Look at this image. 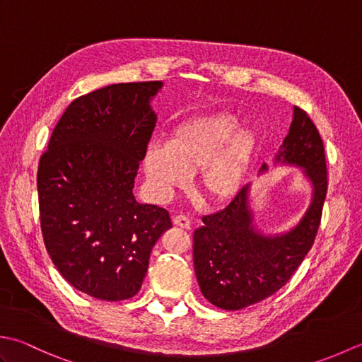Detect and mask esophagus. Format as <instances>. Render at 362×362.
Returning a JSON list of instances; mask_svg holds the SVG:
<instances>
[{"mask_svg": "<svg viewBox=\"0 0 362 362\" xmlns=\"http://www.w3.org/2000/svg\"><path fill=\"white\" fill-rule=\"evenodd\" d=\"M173 222H174V226L180 227V228H185V230H188L191 227V221L187 216H183V214H179V216H174Z\"/></svg>", "mask_w": 362, "mask_h": 362, "instance_id": "1", "label": "esophagus"}]
</instances>
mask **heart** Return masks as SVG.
<instances>
[{"instance_id": "b5f03b06", "label": "heart", "mask_w": 362, "mask_h": 362, "mask_svg": "<svg viewBox=\"0 0 362 362\" xmlns=\"http://www.w3.org/2000/svg\"><path fill=\"white\" fill-rule=\"evenodd\" d=\"M259 140V130L240 126L233 113L197 115L177 124L166 146L152 143L146 149V180L158 201H168L197 171L201 193L213 204H224L241 189Z\"/></svg>"}]
</instances>
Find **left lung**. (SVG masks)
Masks as SVG:
<instances>
[{
  "label": "left lung",
  "instance_id": "obj_1",
  "mask_svg": "<svg viewBox=\"0 0 362 362\" xmlns=\"http://www.w3.org/2000/svg\"><path fill=\"white\" fill-rule=\"evenodd\" d=\"M274 163L302 168L311 183L310 205L294 227L272 235L261 232L247 183L224 210L204 216V226L194 230L197 283L218 308L236 311L271 297L296 272L316 238L328 185L325 152L317 127L298 107ZM267 169L264 163L261 173Z\"/></svg>",
  "mask_w": 362,
  "mask_h": 362
}]
</instances>
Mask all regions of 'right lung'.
I'll list each match as a JSON object with an SVG mask.
<instances>
[{"label":"right lung","instance_id":"1","mask_svg":"<svg viewBox=\"0 0 362 362\" xmlns=\"http://www.w3.org/2000/svg\"><path fill=\"white\" fill-rule=\"evenodd\" d=\"M161 87L113 83L74 99L38 163L46 250L71 286L105 302L140 291L152 247L173 227L165 209L134 196L157 122L151 101Z\"/></svg>","mask_w":362,"mask_h":362}]
</instances>
